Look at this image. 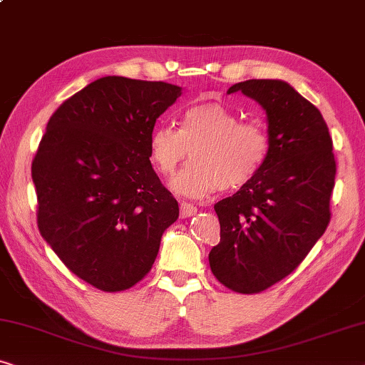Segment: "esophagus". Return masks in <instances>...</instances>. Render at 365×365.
Returning a JSON list of instances; mask_svg holds the SVG:
<instances>
[{
  "label": "esophagus",
  "mask_w": 365,
  "mask_h": 365,
  "mask_svg": "<svg viewBox=\"0 0 365 365\" xmlns=\"http://www.w3.org/2000/svg\"><path fill=\"white\" fill-rule=\"evenodd\" d=\"M195 213H197V207H195V205L187 203V202H182V203H180V217H182V218L193 217Z\"/></svg>",
  "instance_id": "obj_1"
}]
</instances>
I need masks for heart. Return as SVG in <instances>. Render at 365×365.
<instances>
[{
	"label": "heart",
	"instance_id": "heart-1",
	"mask_svg": "<svg viewBox=\"0 0 365 365\" xmlns=\"http://www.w3.org/2000/svg\"><path fill=\"white\" fill-rule=\"evenodd\" d=\"M190 150L193 162L172 188L203 198L220 188L240 190L253 180L268 158L269 135L263 124L240 120L222 102H198L183 110L180 129L157 125L148 138V157L162 177L175 175Z\"/></svg>",
	"mask_w": 365,
	"mask_h": 365
}]
</instances>
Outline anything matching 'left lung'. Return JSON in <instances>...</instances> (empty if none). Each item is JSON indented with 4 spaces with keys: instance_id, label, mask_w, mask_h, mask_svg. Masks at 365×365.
I'll list each match as a JSON object with an SVG mask.
<instances>
[{
    "instance_id": "obj_1",
    "label": "left lung",
    "mask_w": 365,
    "mask_h": 365,
    "mask_svg": "<svg viewBox=\"0 0 365 365\" xmlns=\"http://www.w3.org/2000/svg\"><path fill=\"white\" fill-rule=\"evenodd\" d=\"M238 91L266 110L269 153L253 180L215 205L220 243L208 261L223 286L255 294L291 274L326 232L336 160L319 109L287 82L250 79L228 94Z\"/></svg>"
}]
</instances>
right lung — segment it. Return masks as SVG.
Listing matches in <instances>:
<instances>
[{"label":"right lung","mask_w":365,"mask_h":365,"mask_svg":"<svg viewBox=\"0 0 365 365\" xmlns=\"http://www.w3.org/2000/svg\"><path fill=\"white\" fill-rule=\"evenodd\" d=\"M182 94L162 81L101 78L51 115L31 175L38 228L69 271L129 289L157 258L178 203L148 160L155 122Z\"/></svg>","instance_id":"add662e5"}]
</instances>
